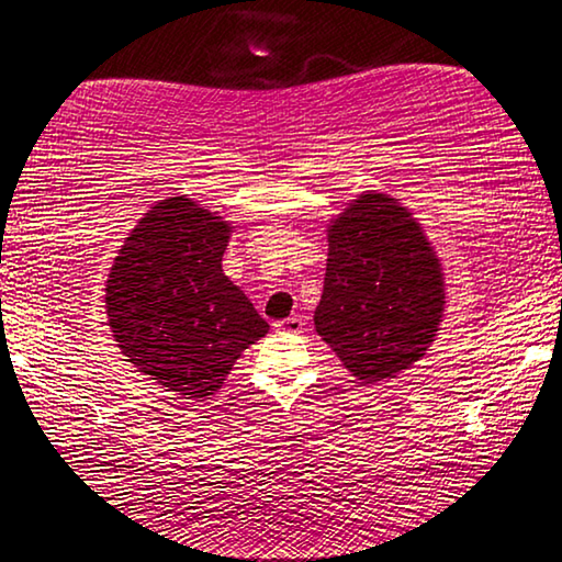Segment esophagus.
Returning <instances> with one entry per match:
<instances>
[{"instance_id": "esophagus-1", "label": "esophagus", "mask_w": 562, "mask_h": 562, "mask_svg": "<svg viewBox=\"0 0 562 562\" xmlns=\"http://www.w3.org/2000/svg\"><path fill=\"white\" fill-rule=\"evenodd\" d=\"M302 325H304V319L300 315H292V317H284L280 322H274V329L294 331V335H297V331H302Z\"/></svg>"}]
</instances>
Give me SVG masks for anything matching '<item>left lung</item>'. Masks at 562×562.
I'll list each match as a JSON object with an SVG mask.
<instances>
[{"instance_id":"left-lung-1","label":"left lung","mask_w":562,"mask_h":562,"mask_svg":"<svg viewBox=\"0 0 562 562\" xmlns=\"http://www.w3.org/2000/svg\"><path fill=\"white\" fill-rule=\"evenodd\" d=\"M315 329L361 384L394 379L426 355L443 317V272L416 217L367 190L327 231Z\"/></svg>"}]
</instances>
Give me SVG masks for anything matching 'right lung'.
Returning <instances> with one entry per match:
<instances>
[{"label":"right lung","mask_w":562,"mask_h":562,"mask_svg":"<svg viewBox=\"0 0 562 562\" xmlns=\"http://www.w3.org/2000/svg\"><path fill=\"white\" fill-rule=\"evenodd\" d=\"M231 233V223L190 198H168L123 240L106 280L119 349L183 398L215 394L237 357L270 329L223 272Z\"/></svg>","instance_id":"obj_1"}]
</instances>
